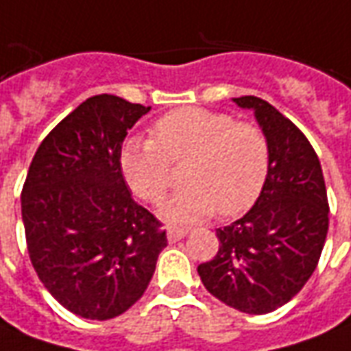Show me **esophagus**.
Instances as JSON below:
<instances>
[{"label":"esophagus","instance_id":"obj_1","mask_svg":"<svg viewBox=\"0 0 351 351\" xmlns=\"http://www.w3.org/2000/svg\"><path fill=\"white\" fill-rule=\"evenodd\" d=\"M188 235V230H184V228H169L167 230V237L169 241H178V239H182V237H186Z\"/></svg>","mask_w":351,"mask_h":351}]
</instances>
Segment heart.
<instances>
[{"label": "heart", "instance_id": "obj_1", "mask_svg": "<svg viewBox=\"0 0 351 351\" xmlns=\"http://www.w3.org/2000/svg\"><path fill=\"white\" fill-rule=\"evenodd\" d=\"M152 136L125 142L119 165L134 195L158 205L173 184L171 165L186 161V186L163 207L167 220L197 222L215 210L218 217H235L261 195L269 171V142L258 125L188 106L159 117Z\"/></svg>", "mask_w": 351, "mask_h": 351}]
</instances>
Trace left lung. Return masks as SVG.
Instances as JSON below:
<instances>
[{
    "instance_id": "1",
    "label": "left lung",
    "mask_w": 351,
    "mask_h": 351,
    "mask_svg": "<svg viewBox=\"0 0 351 351\" xmlns=\"http://www.w3.org/2000/svg\"><path fill=\"white\" fill-rule=\"evenodd\" d=\"M234 102L252 108L268 136V178L243 218L218 228L217 254L197 271L218 300L261 315L289 302L312 278L329 230V201L306 134L258 97Z\"/></svg>"
}]
</instances>
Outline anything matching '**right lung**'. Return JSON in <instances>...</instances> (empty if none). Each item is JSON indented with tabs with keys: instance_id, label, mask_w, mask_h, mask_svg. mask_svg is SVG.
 I'll return each mask as SVG.
<instances>
[{
	"instance_id": "1",
	"label": "right lung",
	"mask_w": 351,
	"mask_h": 351,
	"mask_svg": "<svg viewBox=\"0 0 351 351\" xmlns=\"http://www.w3.org/2000/svg\"><path fill=\"white\" fill-rule=\"evenodd\" d=\"M150 106L97 95L39 144L21 193L26 247L38 278L85 319L127 312L150 283L167 232L138 205L119 154Z\"/></svg>"
}]
</instances>
